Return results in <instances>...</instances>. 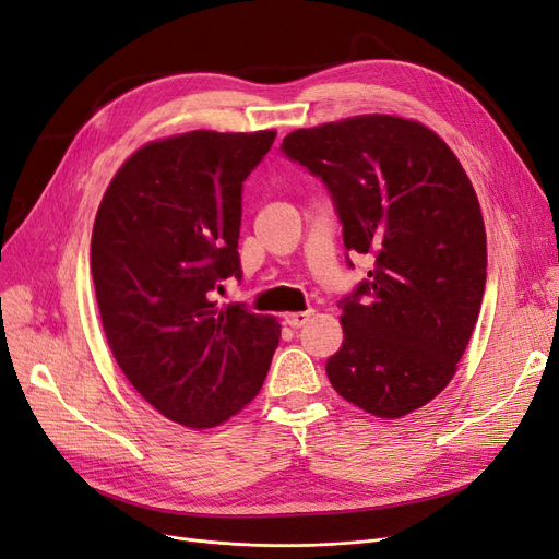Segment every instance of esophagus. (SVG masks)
<instances>
[{
  "instance_id": "34e87169",
  "label": "esophagus",
  "mask_w": 559,
  "mask_h": 559,
  "mask_svg": "<svg viewBox=\"0 0 559 559\" xmlns=\"http://www.w3.org/2000/svg\"><path fill=\"white\" fill-rule=\"evenodd\" d=\"M311 316H313V311H290V313L283 316V320H285L287 326L299 329V326H304L308 320H311Z\"/></svg>"
}]
</instances>
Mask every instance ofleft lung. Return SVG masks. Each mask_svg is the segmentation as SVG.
<instances>
[{
  "instance_id": "1",
  "label": "left lung",
  "mask_w": 559,
  "mask_h": 559,
  "mask_svg": "<svg viewBox=\"0 0 559 559\" xmlns=\"http://www.w3.org/2000/svg\"><path fill=\"white\" fill-rule=\"evenodd\" d=\"M322 177L343 241L370 255L345 297L343 345L326 359L338 394L380 419L424 407L456 376L486 287L477 191L449 144L417 119L357 115L283 138Z\"/></svg>"
}]
</instances>
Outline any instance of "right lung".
I'll use <instances>...</instances> for the list:
<instances>
[{
    "instance_id": "right-lung-1",
    "label": "right lung",
    "mask_w": 559,
    "mask_h": 559,
    "mask_svg": "<svg viewBox=\"0 0 559 559\" xmlns=\"http://www.w3.org/2000/svg\"><path fill=\"white\" fill-rule=\"evenodd\" d=\"M276 131H189L142 144L110 179L92 278L110 353L163 417L214 428L251 403L281 324L212 297L239 278L241 183Z\"/></svg>"
}]
</instances>
